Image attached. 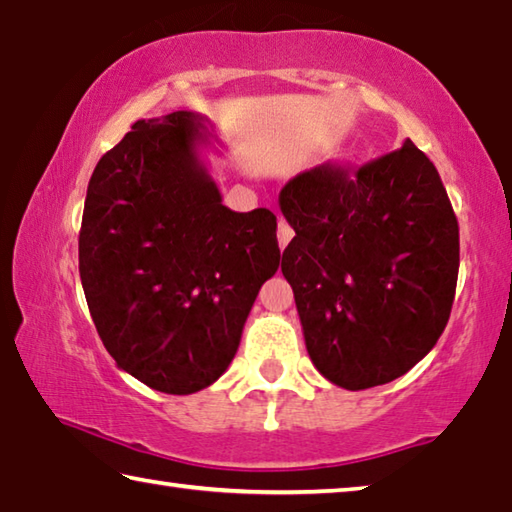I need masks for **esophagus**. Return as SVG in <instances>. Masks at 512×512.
Wrapping results in <instances>:
<instances>
[{
  "label": "esophagus",
  "mask_w": 512,
  "mask_h": 512,
  "mask_svg": "<svg viewBox=\"0 0 512 512\" xmlns=\"http://www.w3.org/2000/svg\"><path fill=\"white\" fill-rule=\"evenodd\" d=\"M291 239H293V228L287 221L280 219V223H277V244H280V248L284 250Z\"/></svg>",
  "instance_id": "1"
}]
</instances>
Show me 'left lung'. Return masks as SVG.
Listing matches in <instances>:
<instances>
[{
  "instance_id": "1",
  "label": "left lung",
  "mask_w": 512,
  "mask_h": 512,
  "mask_svg": "<svg viewBox=\"0 0 512 512\" xmlns=\"http://www.w3.org/2000/svg\"><path fill=\"white\" fill-rule=\"evenodd\" d=\"M282 253L307 352L332 384L363 391L424 359L452 314L458 221L433 162L411 140L359 169L291 178Z\"/></svg>"
}]
</instances>
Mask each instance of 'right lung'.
I'll return each instance as SVG.
<instances>
[{
	"label": "right lung",
	"mask_w": 512,
	"mask_h": 512,
	"mask_svg": "<svg viewBox=\"0 0 512 512\" xmlns=\"http://www.w3.org/2000/svg\"><path fill=\"white\" fill-rule=\"evenodd\" d=\"M212 137L187 110L135 121L85 196L79 271L94 325L121 370L169 395L228 370L280 266L275 214L221 203L196 151Z\"/></svg>",
	"instance_id": "add662e5"
}]
</instances>
